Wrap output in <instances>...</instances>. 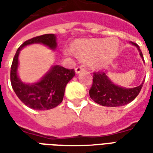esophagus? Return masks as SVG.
<instances>
[{
  "label": "esophagus",
  "mask_w": 153,
  "mask_h": 153,
  "mask_svg": "<svg viewBox=\"0 0 153 153\" xmlns=\"http://www.w3.org/2000/svg\"><path fill=\"white\" fill-rule=\"evenodd\" d=\"M84 70V68H83V65H79V66H77L76 68H75V73L76 74H79L80 73L82 70Z\"/></svg>",
  "instance_id": "esophagus-1"
}]
</instances>
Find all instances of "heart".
Segmentation results:
<instances>
[{
	"mask_svg": "<svg viewBox=\"0 0 153 153\" xmlns=\"http://www.w3.org/2000/svg\"><path fill=\"white\" fill-rule=\"evenodd\" d=\"M120 43L115 37L107 39H87L77 41L74 45V53L77 56L87 60L93 59L96 68L108 65L118 53Z\"/></svg>",
	"mask_w": 153,
	"mask_h": 153,
	"instance_id": "heart-1",
	"label": "heart"
}]
</instances>
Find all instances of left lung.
<instances>
[{
  "mask_svg": "<svg viewBox=\"0 0 153 153\" xmlns=\"http://www.w3.org/2000/svg\"><path fill=\"white\" fill-rule=\"evenodd\" d=\"M137 47L140 56L143 60L139 47L134 42H132ZM144 80L139 86L126 88L118 86L114 83L106 75V72H97L93 73V85L89 90V96L91 99L99 105L103 106H121L134 101L141 91Z\"/></svg>",
  "mask_w": 153,
  "mask_h": 153,
  "instance_id": "left-lung-1",
  "label": "left lung"
}]
</instances>
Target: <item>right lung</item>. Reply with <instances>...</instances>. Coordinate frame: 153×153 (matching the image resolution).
<instances>
[{
	"label": "right lung",
	"instance_id": "obj_1",
	"mask_svg": "<svg viewBox=\"0 0 153 153\" xmlns=\"http://www.w3.org/2000/svg\"><path fill=\"white\" fill-rule=\"evenodd\" d=\"M43 44L51 50L56 48V36L44 34L26 41L19 47L10 69V82L15 94L29 108L37 111L52 109L62 102L66 84L75 75L74 70H68L59 65H52L39 81L24 83L19 78V56L20 51L31 44Z\"/></svg>",
	"mask_w": 153,
	"mask_h": 153
}]
</instances>
